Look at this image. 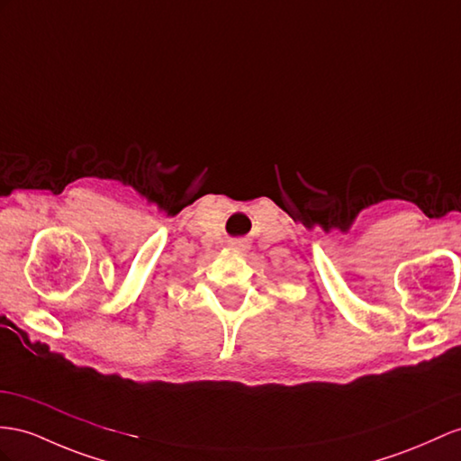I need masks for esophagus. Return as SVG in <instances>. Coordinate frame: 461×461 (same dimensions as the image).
<instances>
[{
  "instance_id": "1",
  "label": "esophagus",
  "mask_w": 461,
  "mask_h": 461,
  "mask_svg": "<svg viewBox=\"0 0 461 461\" xmlns=\"http://www.w3.org/2000/svg\"><path fill=\"white\" fill-rule=\"evenodd\" d=\"M231 249H235V251H247V249H249V245H247L245 240H235V241H231Z\"/></svg>"
}]
</instances>
